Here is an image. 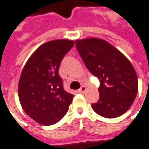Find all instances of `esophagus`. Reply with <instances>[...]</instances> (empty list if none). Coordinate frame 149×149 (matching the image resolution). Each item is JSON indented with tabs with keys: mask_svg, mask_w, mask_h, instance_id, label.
I'll list each match as a JSON object with an SVG mask.
<instances>
[{
	"mask_svg": "<svg viewBox=\"0 0 149 149\" xmlns=\"http://www.w3.org/2000/svg\"><path fill=\"white\" fill-rule=\"evenodd\" d=\"M86 91V87L85 86H82L77 91V92H78V93H85Z\"/></svg>",
	"mask_w": 149,
	"mask_h": 149,
	"instance_id": "34e87169",
	"label": "esophagus"
}]
</instances>
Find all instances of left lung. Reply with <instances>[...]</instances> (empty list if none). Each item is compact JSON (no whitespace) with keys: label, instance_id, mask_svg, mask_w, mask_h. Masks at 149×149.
<instances>
[{"label":"left lung","instance_id":"left-lung-1","mask_svg":"<svg viewBox=\"0 0 149 149\" xmlns=\"http://www.w3.org/2000/svg\"><path fill=\"white\" fill-rule=\"evenodd\" d=\"M85 65L99 79V101L93 110L106 118L120 117L130 109L138 92L134 67L121 51L100 38L75 41Z\"/></svg>","mask_w":149,"mask_h":149}]
</instances>
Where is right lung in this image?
Returning a JSON list of instances; mask_svg holds the SVG:
<instances>
[{"instance_id":"right-lung-1","label":"right lung","mask_w":149,"mask_h":149,"mask_svg":"<svg viewBox=\"0 0 149 149\" xmlns=\"http://www.w3.org/2000/svg\"><path fill=\"white\" fill-rule=\"evenodd\" d=\"M74 45L66 39L44 43L25 63L19 78L20 104L29 117L43 125L59 121L68 110L73 95L65 91L58 74L62 59Z\"/></svg>"}]
</instances>
